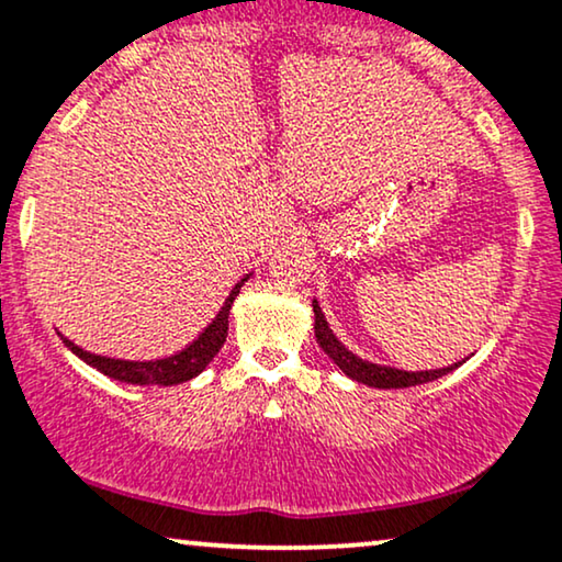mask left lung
<instances>
[{
  "mask_svg": "<svg viewBox=\"0 0 562 562\" xmlns=\"http://www.w3.org/2000/svg\"><path fill=\"white\" fill-rule=\"evenodd\" d=\"M314 316H316V324H314L316 342L322 345V350L329 355V358L334 360V366H337L339 371L347 375V379L366 383V386H373V389L417 386V383L436 381V379H440V375L451 373L453 368H459L461 363H464V360H461V363H453L449 368H436V371H400V368L368 363V360L358 358V355L347 350V347L339 342L337 337H334V331L329 329V324H326L322 308H318V301H314Z\"/></svg>",
  "mask_w": 562,
  "mask_h": 562,
  "instance_id": "left-lung-1",
  "label": "left lung"
}]
</instances>
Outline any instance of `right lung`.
Returning a JSON list of instances; mask_svg holds the SVG:
<instances>
[{
  "label": "right lung",
  "instance_id": "add662e5",
  "mask_svg": "<svg viewBox=\"0 0 562 562\" xmlns=\"http://www.w3.org/2000/svg\"><path fill=\"white\" fill-rule=\"evenodd\" d=\"M248 280V274L244 280L236 282V288L231 290V295L225 297L223 308L217 311V316L212 318L207 329H204L199 337L191 342L189 347H183L181 352L168 355V358L160 360H119V358H105V355H95L82 350L75 342H69L64 337V345L72 350L77 358L85 360V363L98 368L103 375L109 379L124 381V383H137V386H173V383H183L191 381L194 375H199L204 368L210 366V360L220 352V347L225 345V337H228V316H231V305L236 301V295L244 288V282Z\"/></svg>",
  "mask_w": 562,
  "mask_h": 562
}]
</instances>
